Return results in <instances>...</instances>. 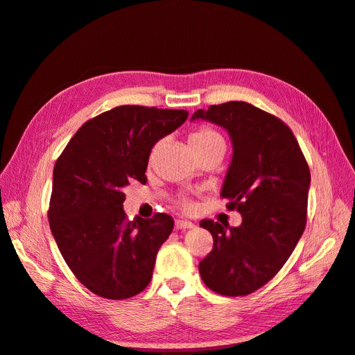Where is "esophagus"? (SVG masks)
Wrapping results in <instances>:
<instances>
[{"instance_id":"1","label":"esophagus","mask_w":355,"mask_h":355,"mask_svg":"<svg viewBox=\"0 0 355 355\" xmlns=\"http://www.w3.org/2000/svg\"><path fill=\"white\" fill-rule=\"evenodd\" d=\"M175 228L176 230H188V228H194V223L190 220H184V219H179L175 223Z\"/></svg>"}]
</instances>
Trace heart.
I'll return each mask as SVG.
<instances>
[{"label": "heart", "mask_w": 355, "mask_h": 355, "mask_svg": "<svg viewBox=\"0 0 355 355\" xmlns=\"http://www.w3.org/2000/svg\"><path fill=\"white\" fill-rule=\"evenodd\" d=\"M188 146H190L191 151H199V150H207V148H213V147H225L223 144V137L216 132V130L209 128V127H200L188 137ZM161 147V142H157L155 148H153V155ZM188 207V204H184Z\"/></svg>", "instance_id": "obj_1"}]
</instances>
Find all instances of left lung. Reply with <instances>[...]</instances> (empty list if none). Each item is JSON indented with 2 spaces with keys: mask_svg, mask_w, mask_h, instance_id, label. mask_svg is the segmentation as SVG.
Listing matches in <instances>:
<instances>
[{
  "mask_svg": "<svg viewBox=\"0 0 355 355\" xmlns=\"http://www.w3.org/2000/svg\"><path fill=\"white\" fill-rule=\"evenodd\" d=\"M222 127L233 146L220 198L242 223L202 220L213 250L199 263L204 284L222 295H247L270 282L303 234L311 175L299 142L279 118L242 101L211 105L191 121Z\"/></svg>",
  "mask_w": 355,
  "mask_h": 355,
  "instance_id": "obj_1",
  "label": "left lung"
}]
</instances>
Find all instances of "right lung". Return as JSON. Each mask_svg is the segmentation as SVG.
<instances>
[{
  "instance_id": "right-lung-1",
  "label": "right lung",
  "mask_w": 355,
  "mask_h": 355,
  "mask_svg": "<svg viewBox=\"0 0 355 355\" xmlns=\"http://www.w3.org/2000/svg\"><path fill=\"white\" fill-rule=\"evenodd\" d=\"M187 118V110L114 107L87 121L58 157L50 230L71 272L101 297L128 299L150 284L175 220L165 213L127 220L124 188L147 182L151 148Z\"/></svg>"
}]
</instances>
